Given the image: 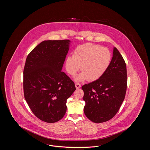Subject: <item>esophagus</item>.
I'll use <instances>...</instances> for the list:
<instances>
[{"label":"esophagus","mask_w":150,"mask_h":150,"mask_svg":"<svg viewBox=\"0 0 150 150\" xmlns=\"http://www.w3.org/2000/svg\"><path fill=\"white\" fill-rule=\"evenodd\" d=\"M75 87H76V89H79V88H81V85L80 84L76 83H75Z\"/></svg>","instance_id":"esophagus-1"}]
</instances>
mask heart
<instances>
[{
	"label": "heart",
	"instance_id": "b5f03b06",
	"mask_svg": "<svg viewBox=\"0 0 150 150\" xmlns=\"http://www.w3.org/2000/svg\"><path fill=\"white\" fill-rule=\"evenodd\" d=\"M111 59V52L107 48L86 43L77 47L73 52V56L67 57L65 67L67 72L74 76L81 66L82 72L75 79L76 81L86 79L95 81L106 71Z\"/></svg>",
	"mask_w": 150,
	"mask_h": 150
}]
</instances>
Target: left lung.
Returning <instances> with one entry per match:
<instances>
[{
  "label": "left lung",
  "instance_id": "1",
  "mask_svg": "<svg viewBox=\"0 0 150 150\" xmlns=\"http://www.w3.org/2000/svg\"><path fill=\"white\" fill-rule=\"evenodd\" d=\"M127 85L125 62L114 47L112 58L106 71L100 78L82 86L84 111L86 116L96 123L111 119L124 100Z\"/></svg>",
  "mask_w": 150,
  "mask_h": 150
}]
</instances>
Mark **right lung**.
<instances>
[{
    "label": "right lung",
    "instance_id": "right-lung-1",
    "mask_svg": "<svg viewBox=\"0 0 150 150\" xmlns=\"http://www.w3.org/2000/svg\"><path fill=\"white\" fill-rule=\"evenodd\" d=\"M69 40H44L28 56L23 70L25 98L42 121L53 123L66 114L67 100L76 90L62 71L70 48Z\"/></svg>",
    "mask_w": 150,
    "mask_h": 150
}]
</instances>
